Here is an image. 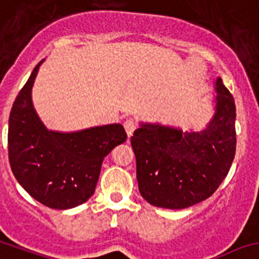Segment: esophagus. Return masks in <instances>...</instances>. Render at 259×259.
I'll use <instances>...</instances> for the list:
<instances>
[{"label":"esophagus","instance_id":"34e87169","mask_svg":"<svg viewBox=\"0 0 259 259\" xmlns=\"http://www.w3.org/2000/svg\"><path fill=\"white\" fill-rule=\"evenodd\" d=\"M124 130L125 132H127V136L131 137L132 135H134L135 130H136V124H135V122L132 119H127L124 122Z\"/></svg>","mask_w":259,"mask_h":259}]
</instances>
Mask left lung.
<instances>
[{
    "label": "left lung",
    "mask_w": 259,
    "mask_h": 259,
    "mask_svg": "<svg viewBox=\"0 0 259 259\" xmlns=\"http://www.w3.org/2000/svg\"><path fill=\"white\" fill-rule=\"evenodd\" d=\"M213 112L201 130L139 122L131 137L141 196L156 207L182 210L205 201L228 176L235 156V103L221 77Z\"/></svg>",
    "instance_id": "obj_1"
}]
</instances>
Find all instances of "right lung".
<instances>
[{"instance_id":"add662e5","label":"right lung","mask_w":259,"mask_h":259,"mask_svg":"<svg viewBox=\"0 0 259 259\" xmlns=\"http://www.w3.org/2000/svg\"><path fill=\"white\" fill-rule=\"evenodd\" d=\"M40 61L17 95L9 119V160L15 178L41 205L68 210L95 192L104 157L127 140L119 123L73 132L49 130L33 99Z\"/></svg>"}]
</instances>
